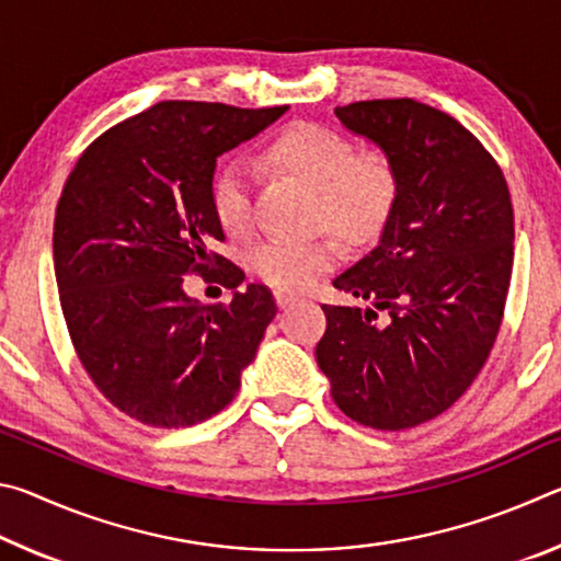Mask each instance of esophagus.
Listing matches in <instances>:
<instances>
[{"mask_svg": "<svg viewBox=\"0 0 561 561\" xmlns=\"http://www.w3.org/2000/svg\"><path fill=\"white\" fill-rule=\"evenodd\" d=\"M274 301H277V307L279 309H287V307H291L294 301H299V297L297 294H291V291H274Z\"/></svg>", "mask_w": 561, "mask_h": 561, "instance_id": "esophagus-1", "label": "esophagus"}]
</instances>
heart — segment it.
<instances>
[{"label":"heart","instance_id":"1","mask_svg":"<svg viewBox=\"0 0 561 561\" xmlns=\"http://www.w3.org/2000/svg\"><path fill=\"white\" fill-rule=\"evenodd\" d=\"M264 160L301 180L317 193V220L329 222L354 240L371 237L391 215L398 193L396 170L383 153L364 150L339 130L319 123H299L284 130L264 150ZM213 213L225 232L244 234L252 225L250 175L230 163L213 183ZM341 257L336 237L311 240H264L252 252V270L279 289H299Z\"/></svg>","mask_w":561,"mask_h":561}]
</instances>
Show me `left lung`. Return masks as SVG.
Returning a JSON list of instances; mask_svg holds the SVG:
<instances>
[{
  "mask_svg": "<svg viewBox=\"0 0 561 561\" xmlns=\"http://www.w3.org/2000/svg\"><path fill=\"white\" fill-rule=\"evenodd\" d=\"M334 113L391 160L398 193L374 250L334 279L371 304H324L317 364L351 421L413 428L468 391L495 344L515 242L510 190L480 140L438 108L381 99Z\"/></svg>",
  "mask_w": 561,
  "mask_h": 561,
  "instance_id": "8db88e82",
  "label": "left lung"
}]
</instances>
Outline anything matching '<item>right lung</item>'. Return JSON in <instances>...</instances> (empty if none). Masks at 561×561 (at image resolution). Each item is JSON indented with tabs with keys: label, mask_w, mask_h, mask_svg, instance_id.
Here are the masks:
<instances>
[{
	"label": "right lung",
	"mask_w": 561,
	"mask_h": 561,
	"mask_svg": "<svg viewBox=\"0 0 561 561\" xmlns=\"http://www.w3.org/2000/svg\"><path fill=\"white\" fill-rule=\"evenodd\" d=\"M289 106L160 101L103 133L66 180L54 220V270L83 368L123 413L185 428L220 413L277 314L267 287L247 284L227 307L185 291L190 272L225 263L213 213L217 158Z\"/></svg>",
	"instance_id": "add662e5"
}]
</instances>
